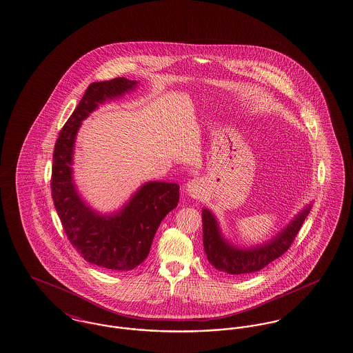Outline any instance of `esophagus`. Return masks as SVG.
<instances>
[{
	"label": "esophagus",
	"instance_id": "obj_1",
	"mask_svg": "<svg viewBox=\"0 0 353 353\" xmlns=\"http://www.w3.org/2000/svg\"><path fill=\"white\" fill-rule=\"evenodd\" d=\"M185 191L192 199H200L203 193V181L200 178L191 179L185 184Z\"/></svg>",
	"mask_w": 353,
	"mask_h": 353
}]
</instances>
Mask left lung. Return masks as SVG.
Masks as SVG:
<instances>
[{"instance_id": "8db88e82", "label": "left lung", "mask_w": 353, "mask_h": 353, "mask_svg": "<svg viewBox=\"0 0 353 353\" xmlns=\"http://www.w3.org/2000/svg\"><path fill=\"white\" fill-rule=\"evenodd\" d=\"M312 202L305 205L289 224L282 228L270 241L256 246L241 248L236 246L223 236L219 223L209 209H202V228H203V249L208 261L218 271L230 274L258 272L267 264L280 258L288 252L295 236L311 212Z\"/></svg>"}]
</instances>
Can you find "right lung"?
<instances>
[{"mask_svg": "<svg viewBox=\"0 0 353 353\" xmlns=\"http://www.w3.org/2000/svg\"><path fill=\"white\" fill-rule=\"evenodd\" d=\"M139 82L119 77L92 82L63 126L52 154L51 194L72 246L94 265L131 271L148 256L162 219L176 208L179 185L147 181L120 210L101 214L81 197L73 181V153L81 123L104 101L134 90Z\"/></svg>", "mask_w": 353, "mask_h": 353, "instance_id": "obj_1", "label": "right lung"}]
</instances>
